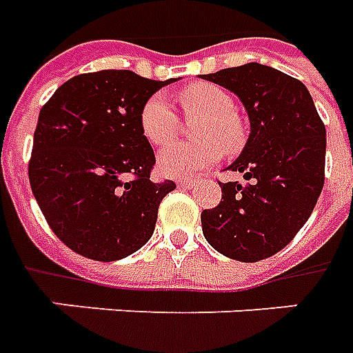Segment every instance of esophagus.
Masks as SVG:
<instances>
[{
  "label": "esophagus",
  "mask_w": 353,
  "mask_h": 353,
  "mask_svg": "<svg viewBox=\"0 0 353 353\" xmlns=\"http://www.w3.org/2000/svg\"><path fill=\"white\" fill-rule=\"evenodd\" d=\"M176 184H179L181 188H194V186H196V182L188 181V179H186V181H179Z\"/></svg>",
  "instance_id": "obj_1"
}]
</instances>
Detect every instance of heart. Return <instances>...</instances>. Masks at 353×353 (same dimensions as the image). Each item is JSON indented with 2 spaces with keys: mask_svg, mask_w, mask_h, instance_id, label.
<instances>
[{
  "mask_svg": "<svg viewBox=\"0 0 353 353\" xmlns=\"http://www.w3.org/2000/svg\"><path fill=\"white\" fill-rule=\"evenodd\" d=\"M186 116L203 117L197 125V144H171L159 152L157 169L169 179H190L211 167L221 157V146L226 152H237L245 144L241 121L234 114L236 102L230 92L212 83H194L181 94ZM141 127L152 144H167L179 129V117L163 94H154L144 102Z\"/></svg>",
  "mask_w": 353,
  "mask_h": 353,
  "instance_id": "1",
  "label": "heart"
}]
</instances>
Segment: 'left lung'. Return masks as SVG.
<instances>
[{
  "label": "left lung",
  "instance_id": "left-lung-1",
  "mask_svg": "<svg viewBox=\"0 0 353 353\" xmlns=\"http://www.w3.org/2000/svg\"><path fill=\"white\" fill-rule=\"evenodd\" d=\"M201 79L234 92L251 132L228 169L247 182H219L221 203L201 212L214 251L259 262L291 243L323 190L327 132L306 85L272 66L249 62Z\"/></svg>",
  "mask_w": 353,
  "mask_h": 353
}]
</instances>
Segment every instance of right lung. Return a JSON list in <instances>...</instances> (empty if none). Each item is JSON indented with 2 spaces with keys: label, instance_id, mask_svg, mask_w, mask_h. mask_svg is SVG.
Listing matches in <instances>:
<instances>
[{
  "label": "right lung",
  "instance_id": "obj_1",
  "mask_svg": "<svg viewBox=\"0 0 353 353\" xmlns=\"http://www.w3.org/2000/svg\"><path fill=\"white\" fill-rule=\"evenodd\" d=\"M172 81L131 70L81 74L61 85L39 112L30 186L52 232L77 254L119 261L154 234L157 207L176 186L150 181L156 156L141 112Z\"/></svg>",
  "mask_w": 353,
  "mask_h": 353
}]
</instances>
